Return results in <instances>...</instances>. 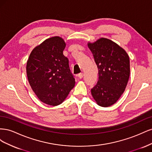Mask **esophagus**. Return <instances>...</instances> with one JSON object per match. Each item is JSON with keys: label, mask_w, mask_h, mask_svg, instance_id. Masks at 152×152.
Segmentation results:
<instances>
[{"label": "esophagus", "mask_w": 152, "mask_h": 152, "mask_svg": "<svg viewBox=\"0 0 152 152\" xmlns=\"http://www.w3.org/2000/svg\"><path fill=\"white\" fill-rule=\"evenodd\" d=\"M83 76H84L83 73H79V74H78V77H79V79H82V78L83 77Z\"/></svg>", "instance_id": "esophagus-1"}]
</instances>
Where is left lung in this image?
<instances>
[{"instance_id": "8db88e82", "label": "left lung", "mask_w": 152, "mask_h": 152, "mask_svg": "<svg viewBox=\"0 0 152 152\" xmlns=\"http://www.w3.org/2000/svg\"><path fill=\"white\" fill-rule=\"evenodd\" d=\"M87 46L98 69V80L91 94L99 106L115 103L126 89L130 75V61L122 48L107 38H100Z\"/></svg>"}]
</instances>
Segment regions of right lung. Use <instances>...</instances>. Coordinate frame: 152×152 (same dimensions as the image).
Segmentation results:
<instances>
[{
	"label": "right lung",
	"mask_w": 152,
	"mask_h": 152,
	"mask_svg": "<svg viewBox=\"0 0 152 152\" xmlns=\"http://www.w3.org/2000/svg\"><path fill=\"white\" fill-rule=\"evenodd\" d=\"M65 47L60 37L49 38L32 50L26 63V75L32 90L48 105L61 104L75 86L68 59L63 53Z\"/></svg>",
	"instance_id": "right-lung-1"
}]
</instances>
